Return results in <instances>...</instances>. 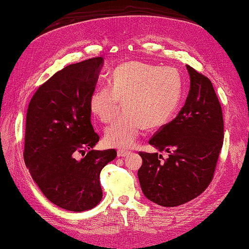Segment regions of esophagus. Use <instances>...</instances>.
<instances>
[{
    "instance_id": "1",
    "label": "esophagus",
    "mask_w": 249,
    "mask_h": 249,
    "mask_svg": "<svg viewBox=\"0 0 249 249\" xmlns=\"http://www.w3.org/2000/svg\"><path fill=\"white\" fill-rule=\"evenodd\" d=\"M129 154H130V151L124 150V149H118V151H117L118 157H125V156H128Z\"/></svg>"
}]
</instances>
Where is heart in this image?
<instances>
[{
  "mask_svg": "<svg viewBox=\"0 0 249 249\" xmlns=\"http://www.w3.org/2000/svg\"><path fill=\"white\" fill-rule=\"evenodd\" d=\"M182 80L174 68H160L143 62H125L116 69L109 85L96 89L90 109L102 123H110L121 109L124 113L105 131L104 143L115 148H129L144 128L164 124L174 114L181 98Z\"/></svg>",
  "mask_w": 249,
  "mask_h": 249,
  "instance_id": "b5f03b06",
  "label": "heart"
}]
</instances>
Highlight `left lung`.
<instances>
[{"instance_id": "8db88e82", "label": "left lung", "mask_w": 249, "mask_h": 249, "mask_svg": "<svg viewBox=\"0 0 249 249\" xmlns=\"http://www.w3.org/2000/svg\"><path fill=\"white\" fill-rule=\"evenodd\" d=\"M190 90L178 115L151 136L149 144L169 153L140 151L138 172L147 199L165 207L178 206L204 191L214 177L222 144L224 118L211 80L187 65Z\"/></svg>"}]
</instances>
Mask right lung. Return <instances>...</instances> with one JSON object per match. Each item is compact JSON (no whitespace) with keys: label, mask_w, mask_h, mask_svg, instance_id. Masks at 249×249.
I'll list each match as a JSON object with an SVG mask.
<instances>
[{"label":"right lung","mask_w":249,"mask_h":249,"mask_svg":"<svg viewBox=\"0 0 249 249\" xmlns=\"http://www.w3.org/2000/svg\"><path fill=\"white\" fill-rule=\"evenodd\" d=\"M102 63L96 57L68 65L40 86L28 106L25 165L44 196L71 212L99 204L100 173L117 156L116 149H93L100 136L91 124L90 98Z\"/></svg>","instance_id":"right-lung-1"}]
</instances>
